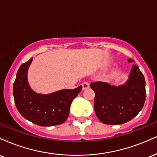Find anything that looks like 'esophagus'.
Instances as JSON below:
<instances>
[{
	"label": "esophagus",
	"mask_w": 157,
	"mask_h": 157,
	"mask_svg": "<svg viewBox=\"0 0 157 157\" xmlns=\"http://www.w3.org/2000/svg\"><path fill=\"white\" fill-rule=\"evenodd\" d=\"M82 89H86L89 87V83L87 82V81H85V82H82Z\"/></svg>",
	"instance_id": "1"
}]
</instances>
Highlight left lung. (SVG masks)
Returning a JSON list of instances; mask_svg holds the SVG:
<instances>
[{
  "label": "left lung",
  "mask_w": 157,
  "mask_h": 157,
  "mask_svg": "<svg viewBox=\"0 0 157 157\" xmlns=\"http://www.w3.org/2000/svg\"><path fill=\"white\" fill-rule=\"evenodd\" d=\"M90 86L95 93V113L104 124L120 125L130 121L145 103V81L136 65L132 66L128 80L123 86L116 87L107 82H95Z\"/></svg>",
  "instance_id": "1"
}]
</instances>
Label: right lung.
<instances>
[{"label": "right lung", "mask_w": 157, "mask_h": 157, "mask_svg": "<svg viewBox=\"0 0 157 157\" xmlns=\"http://www.w3.org/2000/svg\"><path fill=\"white\" fill-rule=\"evenodd\" d=\"M32 58L21 66L13 85V95L17 111L29 121L40 126L60 125L67 120L70 106L82 89H64L50 94H39L30 89L27 71Z\"/></svg>", "instance_id": "right-lung-1"}]
</instances>
